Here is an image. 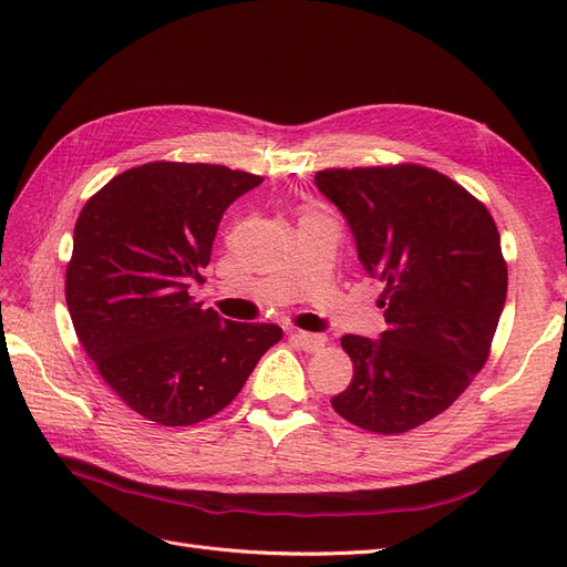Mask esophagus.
<instances>
[{
	"label": "esophagus",
	"instance_id": "obj_1",
	"mask_svg": "<svg viewBox=\"0 0 567 567\" xmlns=\"http://www.w3.org/2000/svg\"><path fill=\"white\" fill-rule=\"evenodd\" d=\"M290 340H293L296 346L302 348L305 352H317V350H321L326 346V336H321V333L296 331V333H290Z\"/></svg>",
	"mask_w": 567,
	"mask_h": 567
}]
</instances>
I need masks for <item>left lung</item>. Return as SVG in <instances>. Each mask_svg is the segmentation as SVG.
<instances>
[{"instance_id": "left-lung-1", "label": "left lung", "mask_w": 567, "mask_h": 567, "mask_svg": "<svg viewBox=\"0 0 567 567\" xmlns=\"http://www.w3.org/2000/svg\"><path fill=\"white\" fill-rule=\"evenodd\" d=\"M315 182L383 284L388 323L379 340L342 336L354 375L331 404L369 433L414 431L487 362L508 286L499 231L473 194L423 165L331 167Z\"/></svg>"}]
</instances>
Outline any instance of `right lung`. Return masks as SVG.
<instances>
[{
	"mask_svg": "<svg viewBox=\"0 0 567 567\" xmlns=\"http://www.w3.org/2000/svg\"><path fill=\"white\" fill-rule=\"evenodd\" d=\"M257 184L225 165L156 161L115 175L75 221L65 267L75 333L101 379L153 423L215 416L284 336L188 296L205 281L221 215Z\"/></svg>",
	"mask_w": 567,
	"mask_h": 567,
	"instance_id": "right-lung-1",
	"label": "right lung"
}]
</instances>
